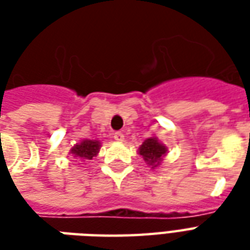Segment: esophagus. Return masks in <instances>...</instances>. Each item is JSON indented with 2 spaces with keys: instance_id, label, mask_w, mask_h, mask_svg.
Returning a JSON list of instances; mask_svg holds the SVG:
<instances>
[{
  "instance_id": "obj_1",
  "label": "esophagus",
  "mask_w": 250,
  "mask_h": 250,
  "mask_svg": "<svg viewBox=\"0 0 250 250\" xmlns=\"http://www.w3.org/2000/svg\"><path fill=\"white\" fill-rule=\"evenodd\" d=\"M114 139L116 142H123V141H125V135H123V132H115Z\"/></svg>"
}]
</instances>
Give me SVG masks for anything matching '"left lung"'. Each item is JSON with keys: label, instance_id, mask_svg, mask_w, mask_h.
Instances as JSON below:
<instances>
[{"label": "left lung", "instance_id": "obj_1", "mask_svg": "<svg viewBox=\"0 0 250 250\" xmlns=\"http://www.w3.org/2000/svg\"><path fill=\"white\" fill-rule=\"evenodd\" d=\"M167 151V147L165 146L162 142H159L157 136L147 138L138 148V154L145 159V162L152 170L157 168L158 166H161V163L163 162V158L166 157Z\"/></svg>", "mask_w": 250, "mask_h": 250}]
</instances>
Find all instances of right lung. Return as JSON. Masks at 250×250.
<instances>
[{
  "label": "right lung",
  "instance_id": "add662e5",
  "mask_svg": "<svg viewBox=\"0 0 250 250\" xmlns=\"http://www.w3.org/2000/svg\"><path fill=\"white\" fill-rule=\"evenodd\" d=\"M102 143L96 139H83L69 150V155L76 159H92L100 151Z\"/></svg>",
  "mask_w": 250,
  "mask_h": 250
}]
</instances>
